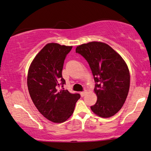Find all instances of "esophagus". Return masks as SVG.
Instances as JSON below:
<instances>
[{
  "label": "esophagus",
  "instance_id": "1",
  "mask_svg": "<svg viewBox=\"0 0 151 151\" xmlns=\"http://www.w3.org/2000/svg\"><path fill=\"white\" fill-rule=\"evenodd\" d=\"M87 92H87V91H83V92H81L80 93L81 96L82 97H83V96H85V95H86V94H87Z\"/></svg>",
  "mask_w": 151,
  "mask_h": 151
}]
</instances>
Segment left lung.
Listing matches in <instances>:
<instances>
[{"mask_svg":"<svg viewBox=\"0 0 151 151\" xmlns=\"http://www.w3.org/2000/svg\"><path fill=\"white\" fill-rule=\"evenodd\" d=\"M76 52L88 61L95 82L97 101L91 109L102 118H110L120 111L130 87V73L122 57L111 46L101 42L77 46Z\"/></svg>","mask_w":151,"mask_h":151,"instance_id":"8db88e82","label":"left lung"}]
</instances>
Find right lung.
Here are the masks:
<instances>
[{
  "label": "right lung",
  "mask_w": 151,
  "mask_h": 151,
  "mask_svg": "<svg viewBox=\"0 0 151 151\" xmlns=\"http://www.w3.org/2000/svg\"><path fill=\"white\" fill-rule=\"evenodd\" d=\"M72 48L48 43L36 55L29 68L27 86L31 100L40 114L53 122L67 120L80 99L78 94L59 90L65 83L61 75L63 63Z\"/></svg>",
  "instance_id": "obj_1"
}]
</instances>
